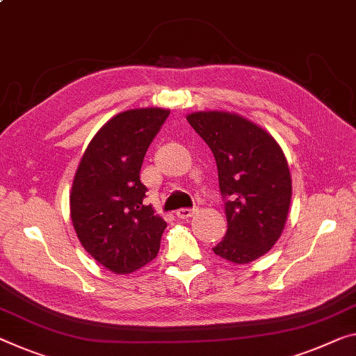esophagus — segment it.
I'll use <instances>...</instances> for the list:
<instances>
[{"label": "esophagus", "instance_id": "34e87169", "mask_svg": "<svg viewBox=\"0 0 356 356\" xmlns=\"http://www.w3.org/2000/svg\"><path fill=\"white\" fill-rule=\"evenodd\" d=\"M194 211L195 210H193V209H179L177 211V216L179 218V220H188V218H191V216L194 215Z\"/></svg>", "mask_w": 356, "mask_h": 356}]
</instances>
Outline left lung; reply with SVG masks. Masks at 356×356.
Wrapping results in <instances>:
<instances>
[{
  "instance_id": "1",
  "label": "left lung",
  "mask_w": 356,
  "mask_h": 356,
  "mask_svg": "<svg viewBox=\"0 0 356 356\" xmlns=\"http://www.w3.org/2000/svg\"><path fill=\"white\" fill-rule=\"evenodd\" d=\"M210 146L226 204L227 232L213 251L235 264L266 254L285 229L291 173L275 138L250 119L227 111L186 116Z\"/></svg>"
}]
</instances>
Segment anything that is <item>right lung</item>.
<instances>
[{
  "instance_id": "add662e5",
  "label": "right lung",
  "mask_w": 356,
  "mask_h": 356,
  "mask_svg": "<svg viewBox=\"0 0 356 356\" xmlns=\"http://www.w3.org/2000/svg\"><path fill=\"white\" fill-rule=\"evenodd\" d=\"M168 114L165 108H136L109 119L90 140L71 186L70 213L81 245L119 275L159 253L167 222L143 204L147 189L140 170Z\"/></svg>"
}]
</instances>
